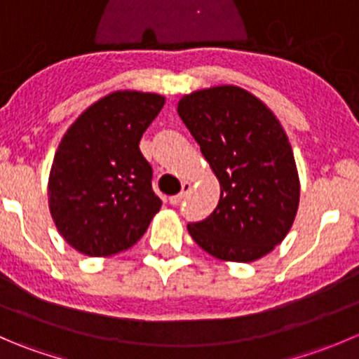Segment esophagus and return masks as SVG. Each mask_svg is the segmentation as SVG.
<instances>
[{"instance_id": "34e87169", "label": "esophagus", "mask_w": 359, "mask_h": 359, "mask_svg": "<svg viewBox=\"0 0 359 359\" xmlns=\"http://www.w3.org/2000/svg\"><path fill=\"white\" fill-rule=\"evenodd\" d=\"M189 191H191V184L189 182H184L182 184V191H180L179 194H175V196H170L168 198L170 205H179V203L187 196V193H189Z\"/></svg>"}]
</instances>
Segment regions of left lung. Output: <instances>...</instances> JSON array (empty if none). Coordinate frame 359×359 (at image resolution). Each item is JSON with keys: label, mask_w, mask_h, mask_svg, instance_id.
<instances>
[{"label": "left lung", "mask_w": 359, "mask_h": 359, "mask_svg": "<svg viewBox=\"0 0 359 359\" xmlns=\"http://www.w3.org/2000/svg\"><path fill=\"white\" fill-rule=\"evenodd\" d=\"M177 112L220 184L217 208L187 231L210 255L253 262L285 240L299 208L292 146L273 111L240 86L198 90Z\"/></svg>", "instance_id": "left-lung-1"}]
</instances>
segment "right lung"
Listing matches in <instances>:
<instances>
[{
	"instance_id": "right-lung-1",
	"label": "right lung",
	"mask_w": 359,
	"mask_h": 359,
	"mask_svg": "<svg viewBox=\"0 0 359 359\" xmlns=\"http://www.w3.org/2000/svg\"><path fill=\"white\" fill-rule=\"evenodd\" d=\"M165 97L123 90L102 97L69 126L48 179L52 219L64 240L90 257L137 243L161 208L139 142Z\"/></svg>"
}]
</instances>
